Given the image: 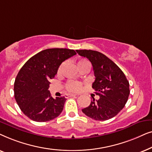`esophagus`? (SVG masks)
Returning <instances> with one entry per match:
<instances>
[{"label":"esophagus","mask_w":152,"mask_h":152,"mask_svg":"<svg viewBox=\"0 0 152 152\" xmlns=\"http://www.w3.org/2000/svg\"><path fill=\"white\" fill-rule=\"evenodd\" d=\"M76 95H74V94H68V95H66L65 97L66 98H68V97H75Z\"/></svg>","instance_id":"34e87169"}]
</instances>
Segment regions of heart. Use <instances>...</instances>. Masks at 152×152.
Listing matches in <instances>:
<instances>
[{
  "mask_svg": "<svg viewBox=\"0 0 152 152\" xmlns=\"http://www.w3.org/2000/svg\"><path fill=\"white\" fill-rule=\"evenodd\" d=\"M64 65H65V63H63L59 66V69H58V73H61ZM77 66L80 70L85 67H88L89 68H90V63H89L88 60L82 59L79 60L77 61ZM66 88H67L68 91H72V92H78V91H80L81 90V88H82V84L78 82L70 81V82H68L67 84H66Z\"/></svg>",
  "mask_w": 152,
  "mask_h": 152,
  "instance_id": "b5f03b06",
  "label": "heart"
}]
</instances>
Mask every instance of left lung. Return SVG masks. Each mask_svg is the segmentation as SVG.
I'll list each match as a JSON object with an SVG mask.
<instances>
[{
  "label": "left lung",
  "instance_id": "left-lung-1",
  "mask_svg": "<svg viewBox=\"0 0 152 152\" xmlns=\"http://www.w3.org/2000/svg\"><path fill=\"white\" fill-rule=\"evenodd\" d=\"M93 65L95 77L92 87L99 98L93 97L90 105L82 111L88 117L99 121L115 116L125 106L129 95V83L122 70L109 58L99 52L77 50Z\"/></svg>",
  "mask_w": 152,
  "mask_h": 152
}]
</instances>
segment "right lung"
Masks as SVG:
<instances>
[{"instance_id": "obj_1", "label": "right lung", "mask_w": 152, "mask_h": 152, "mask_svg": "<svg viewBox=\"0 0 152 152\" xmlns=\"http://www.w3.org/2000/svg\"><path fill=\"white\" fill-rule=\"evenodd\" d=\"M75 55L74 50L46 49L31 57L20 68L14 82V97L30 119L50 121L63 111L66 99L51 96L49 81L55 77L62 62Z\"/></svg>"}]
</instances>
